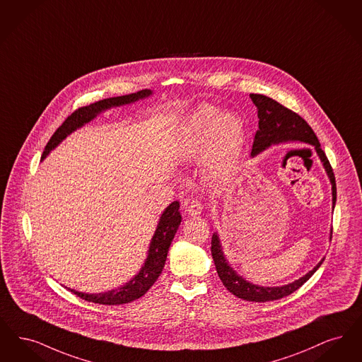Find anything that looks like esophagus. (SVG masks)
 <instances>
[{
	"label": "esophagus",
	"mask_w": 362,
	"mask_h": 362,
	"mask_svg": "<svg viewBox=\"0 0 362 362\" xmlns=\"http://www.w3.org/2000/svg\"><path fill=\"white\" fill-rule=\"evenodd\" d=\"M187 212H188L189 215H199V214H202V211H203V204H202V202H199V200H192V202H189L187 203Z\"/></svg>",
	"instance_id": "1"
}]
</instances>
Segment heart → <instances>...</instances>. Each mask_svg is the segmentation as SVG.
<instances>
[{
  "label": "heart",
  "mask_w": 362,
  "mask_h": 362,
  "mask_svg": "<svg viewBox=\"0 0 362 362\" xmlns=\"http://www.w3.org/2000/svg\"><path fill=\"white\" fill-rule=\"evenodd\" d=\"M245 127L236 115H219L211 107H202L189 117L182 151L188 158H196L205 150L206 172L224 177L234 169L240 157Z\"/></svg>",
  "instance_id": "heart-1"
}]
</instances>
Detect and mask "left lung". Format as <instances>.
Here are the masks:
<instances>
[{
	"instance_id": "1",
	"label": "left lung",
	"mask_w": 362,
	"mask_h": 362,
	"mask_svg": "<svg viewBox=\"0 0 362 362\" xmlns=\"http://www.w3.org/2000/svg\"><path fill=\"white\" fill-rule=\"evenodd\" d=\"M254 105L257 107L258 112V129L254 135L252 141V156L255 157L262 150H265L270 144L280 143V141H299L313 144L320 158V160L325 165V169L330 177L331 185H332V206L337 202V185H335V175L332 172L330 162L326 157L325 151L320 147V143L317 141L313 128L308 126V123L299 116L296 112L286 108L277 103L276 100L264 95H255L250 93ZM332 234V233H331ZM211 252L212 258L216 267V272L221 277L223 285L239 299L255 301V303H265L273 300L283 299L285 296H289L295 291H298L300 286L305 281L310 280V277L317 270V267L322 265L325 259H322L316 267L308 272L304 277L296 280L295 283L288 284L284 286H258L254 284L243 280L236 272L233 270L221 252V240L216 234L212 235L211 239Z\"/></svg>"
}]
</instances>
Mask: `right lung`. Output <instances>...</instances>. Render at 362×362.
<instances>
[{
  "instance_id": "right-lung-1",
  "label": "right lung",
  "mask_w": 362,
  "mask_h": 362,
  "mask_svg": "<svg viewBox=\"0 0 362 362\" xmlns=\"http://www.w3.org/2000/svg\"><path fill=\"white\" fill-rule=\"evenodd\" d=\"M150 95H151V90L144 89V90H139V92L131 93V95L100 100L95 104H90L88 107H81L78 110H74L71 115H69L66 117L62 126L58 127V129L49 138V141L45 147L42 159L46 158L48 153L54 147H57L69 134H71L79 127L90 122L92 119H95L101 110H108L110 107H119V105L129 104V103H134L139 98H144ZM180 224H181L180 204H178V202H174L166 208V211L162 214V216L159 219L156 234L153 236L151 243H150L148 255L146 258L144 265L141 267V272L124 286H122L119 289H112L105 293H98V295L82 293V292H77L74 289H69V291H71L81 299L97 303V304H105V305L126 304L129 301L139 299L153 286V284L157 281L159 274L162 273V269L165 267V262L168 258L169 247L172 245V240H173Z\"/></svg>"
}]
</instances>
